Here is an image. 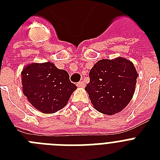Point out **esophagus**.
<instances>
[{
	"label": "esophagus",
	"instance_id": "34e87169",
	"mask_svg": "<svg viewBox=\"0 0 160 160\" xmlns=\"http://www.w3.org/2000/svg\"><path fill=\"white\" fill-rule=\"evenodd\" d=\"M77 86L80 88H84L85 87V82L84 81H80L79 83H77Z\"/></svg>",
	"mask_w": 160,
	"mask_h": 160
}]
</instances>
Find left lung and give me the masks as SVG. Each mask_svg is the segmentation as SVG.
<instances>
[{
    "instance_id": "left-lung-1",
    "label": "left lung",
    "mask_w": 160,
    "mask_h": 160,
    "mask_svg": "<svg viewBox=\"0 0 160 160\" xmlns=\"http://www.w3.org/2000/svg\"><path fill=\"white\" fill-rule=\"evenodd\" d=\"M89 75L85 90L94 108L102 114L122 111L134 96L138 73L133 62L125 58L99 60Z\"/></svg>"
}]
</instances>
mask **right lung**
I'll use <instances>...</instances> for the list:
<instances>
[{"label":"right lung","instance_id":"obj_1","mask_svg":"<svg viewBox=\"0 0 160 160\" xmlns=\"http://www.w3.org/2000/svg\"><path fill=\"white\" fill-rule=\"evenodd\" d=\"M21 85L31 105L44 114H53L67 105L77 86L70 81L66 70L54 63L33 62L21 71Z\"/></svg>","mask_w":160,"mask_h":160}]
</instances>
